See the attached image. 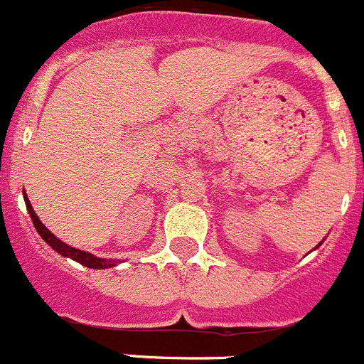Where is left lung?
Instances as JSON below:
<instances>
[{
	"label": "left lung",
	"instance_id": "obj_1",
	"mask_svg": "<svg viewBox=\"0 0 364 364\" xmlns=\"http://www.w3.org/2000/svg\"><path fill=\"white\" fill-rule=\"evenodd\" d=\"M321 244H323V240H321V242H319V244H317V247H319V246H321ZM317 247H314V250H317Z\"/></svg>",
	"mask_w": 364,
	"mask_h": 364
}]
</instances>
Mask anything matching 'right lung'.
Masks as SVG:
<instances>
[{
	"label": "right lung",
	"mask_w": 364,
	"mask_h": 364,
	"mask_svg": "<svg viewBox=\"0 0 364 364\" xmlns=\"http://www.w3.org/2000/svg\"><path fill=\"white\" fill-rule=\"evenodd\" d=\"M23 198H25V205H27L28 215H31L32 224H34V228H36V231L40 233L41 239L49 244L54 252L60 253V255H63V257H69V259L76 260V262H80L82 266H87V268H92V269H107V268H114V266L120 264V260H117V259H114V260H112V259H100V257L92 255V253L83 252V250H78V247L69 246V244H65L63 240L58 239L56 235L50 233V231L43 226V222L38 218V215L34 213V208H32L31 200L27 198V193H23Z\"/></svg>",
	"instance_id": "add662e5"
}]
</instances>
